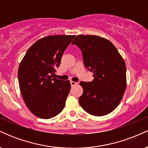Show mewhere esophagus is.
Masks as SVG:
<instances>
[{
    "label": "esophagus",
    "mask_w": 148,
    "mask_h": 148,
    "mask_svg": "<svg viewBox=\"0 0 148 148\" xmlns=\"http://www.w3.org/2000/svg\"><path fill=\"white\" fill-rule=\"evenodd\" d=\"M70 84H71V86H74L75 85L77 84V83L74 82V81H70Z\"/></svg>",
    "instance_id": "obj_1"
}]
</instances>
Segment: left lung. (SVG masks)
Here are the masks:
<instances>
[{
	"instance_id": "obj_1",
	"label": "left lung",
	"mask_w": 148,
	"mask_h": 148,
	"mask_svg": "<svg viewBox=\"0 0 148 148\" xmlns=\"http://www.w3.org/2000/svg\"><path fill=\"white\" fill-rule=\"evenodd\" d=\"M81 49L84 66L93 72L91 82H80L79 98L84 111L95 116L111 113L122 100L127 86L126 66L111 42L95 35L76 36L72 42Z\"/></svg>"
}]
</instances>
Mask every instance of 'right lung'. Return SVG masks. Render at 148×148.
<instances>
[{"label":"right lung","instance_id":"right-lung-1","mask_svg":"<svg viewBox=\"0 0 148 148\" xmlns=\"http://www.w3.org/2000/svg\"><path fill=\"white\" fill-rule=\"evenodd\" d=\"M74 37L59 35L40 39L27 51L20 63L18 79L22 97L38 118H53L64 108L70 82L54 78L53 74Z\"/></svg>","mask_w":148,"mask_h":148}]
</instances>
